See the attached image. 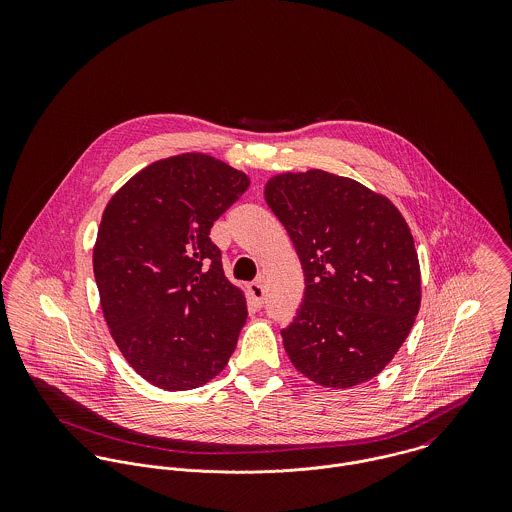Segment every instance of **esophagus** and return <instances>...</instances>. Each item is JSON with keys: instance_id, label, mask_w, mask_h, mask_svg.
<instances>
[{"instance_id": "1", "label": "esophagus", "mask_w": 512, "mask_h": 512, "mask_svg": "<svg viewBox=\"0 0 512 512\" xmlns=\"http://www.w3.org/2000/svg\"><path fill=\"white\" fill-rule=\"evenodd\" d=\"M248 293H250V299H252V303L256 305V307H262V303H264V284L258 280V282H252L250 286H248Z\"/></svg>"}]
</instances>
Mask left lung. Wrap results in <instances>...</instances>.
Instances as JSON below:
<instances>
[{
	"mask_svg": "<svg viewBox=\"0 0 512 512\" xmlns=\"http://www.w3.org/2000/svg\"><path fill=\"white\" fill-rule=\"evenodd\" d=\"M301 262L305 292L282 329L293 366L325 388L374 378L406 341L422 299L412 232L382 195L321 169L264 191Z\"/></svg>",
	"mask_w": 512,
	"mask_h": 512,
	"instance_id": "1",
	"label": "left lung"
}]
</instances>
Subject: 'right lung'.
Returning <instances> with one entry per match:
<instances>
[{
    "mask_svg": "<svg viewBox=\"0 0 512 512\" xmlns=\"http://www.w3.org/2000/svg\"><path fill=\"white\" fill-rule=\"evenodd\" d=\"M248 185L220 159L183 153L147 165L104 209L92 256L104 319L124 359L157 388H197L236 349L246 299L209 234Z\"/></svg>",
    "mask_w": 512,
    "mask_h": 512,
    "instance_id": "1",
    "label": "right lung"
}]
</instances>
